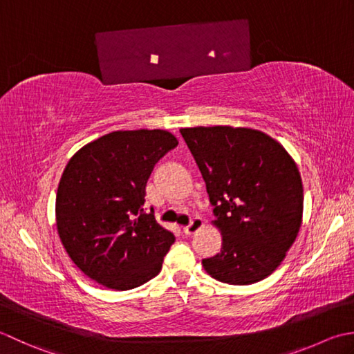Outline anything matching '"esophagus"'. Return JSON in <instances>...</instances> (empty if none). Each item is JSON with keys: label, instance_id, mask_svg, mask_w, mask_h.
Segmentation results:
<instances>
[{"label": "esophagus", "instance_id": "obj_1", "mask_svg": "<svg viewBox=\"0 0 354 354\" xmlns=\"http://www.w3.org/2000/svg\"><path fill=\"white\" fill-rule=\"evenodd\" d=\"M201 227H203V220L198 218V217H196V218H192V220H191L189 225L183 227V232H185L186 235H192V234L198 232V230H200Z\"/></svg>", "mask_w": 354, "mask_h": 354}]
</instances>
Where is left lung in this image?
<instances>
[{
    "instance_id": "obj_1",
    "label": "left lung",
    "mask_w": 354,
    "mask_h": 354,
    "mask_svg": "<svg viewBox=\"0 0 354 354\" xmlns=\"http://www.w3.org/2000/svg\"><path fill=\"white\" fill-rule=\"evenodd\" d=\"M206 183L221 250L201 261L217 281L248 286L268 278L299 232L304 209L297 163L279 142L241 127L180 129Z\"/></svg>"
}]
</instances>
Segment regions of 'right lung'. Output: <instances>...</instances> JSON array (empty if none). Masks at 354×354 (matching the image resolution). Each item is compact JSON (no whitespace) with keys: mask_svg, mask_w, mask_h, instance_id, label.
I'll return each mask as SVG.
<instances>
[{"mask_svg":"<svg viewBox=\"0 0 354 354\" xmlns=\"http://www.w3.org/2000/svg\"><path fill=\"white\" fill-rule=\"evenodd\" d=\"M178 145L167 129L113 131L76 151L56 192V229L79 270L111 290L158 275L176 236L143 211L154 165Z\"/></svg>","mask_w":354,"mask_h":354,"instance_id":"obj_1","label":"right lung"}]
</instances>
